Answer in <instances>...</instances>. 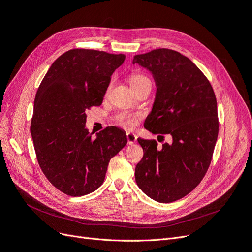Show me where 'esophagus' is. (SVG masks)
<instances>
[{
    "label": "esophagus",
    "instance_id": "34e87169",
    "mask_svg": "<svg viewBox=\"0 0 252 252\" xmlns=\"http://www.w3.org/2000/svg\"><path fill=\"white\" fill-rule=\"evenodd\" d=\"M126 139H127L128 144H133L137 140V136L134 133H127L126 134Z\"/></svg>",
    "mask_w": 252,
    "mask_h": 252
}]
</instances>
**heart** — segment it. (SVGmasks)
Returning a JSON list of instances; mask_svg holds the SVG:
<instances>
[{
	"label": "heart",
	"instance_id": "1",
	"mask_svg": "<svg viewBox=\"0 0 252 252\" xmlns=\"http://www.w3.org/2000/svg\"><path fill=\"white\" fill-rule=\"evenodd\" d=\"M150 79L144 76L142 74H139V73H135V74H132L129 76V84H131V87H137L143 83H149ZM137 121V117L135 116H124L119 119V124L126 127V128H132L135 126Z\"/></svg>",
	"mask_w": 252,
	"mask_h": 252
}]
</instances>
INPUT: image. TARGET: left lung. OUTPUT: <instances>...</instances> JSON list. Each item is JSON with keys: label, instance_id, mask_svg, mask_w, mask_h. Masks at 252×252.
Returning <instances> with one entry per match:
<instances>
[{"label": "left lung", "instance_id": "8db88e82", "mask_svg": "<svg viewBox=\"0 0 252 252\" xmlns=\"http://www.w3.org/2000/svg\"><path fill=\"white\" fill-rule=\"evenodd\" d=\"M133 63L149 70L157 88L144 127L173 138L161 148L138 138L143 157L135 168L136 183L151 199L170 203L196 189L212 162L219 133L216 95L196 64L175 50L135 55Z\"/></svg>", "mask_w": 252, "mask_h": 252}]
</instances>
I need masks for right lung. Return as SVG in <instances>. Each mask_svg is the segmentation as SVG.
I'll return each instance as SVG.
<instances>
[{
	"instance_id": "add662e5",
	"label": "right lung",
	"mask_w": 252,
	"mask_h": 252,
	"mask_svg": "<svg viewBox=\"0 0 252 252\" xmlns=\"http://www.w3.org/2000/svg\"><path fill=\"white\" fill-rule=\"evenodd\" d=\"M125 54L72 49L46 73L34 99L30 133L38 164L50 183L72 197L103 183L112 157L127 142L124 129L109 126L95 139L86 127L87 109L98 107Z\"/></svg>"
}]
</instances>
